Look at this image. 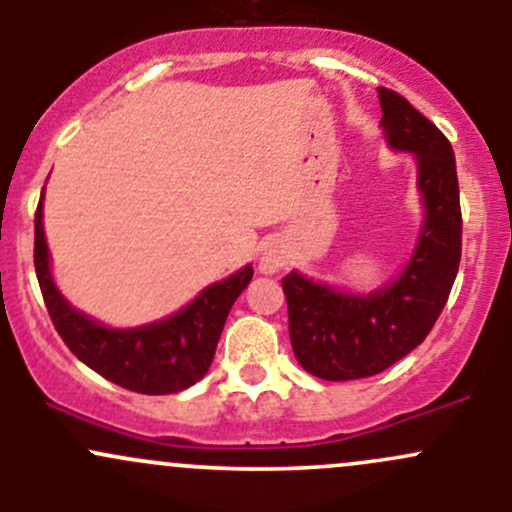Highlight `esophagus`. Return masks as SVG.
I'll use <instances>...</instances> for the list:
<instances>
[{
	"label": "esophagus",
	"mask_w": 512,
	"mask_h": 512,
	"mask_svg": "<svg viewBox=\"0 0 512 512\" xmlns=\"http://www.w3.org/2000/svg\"><path fill=\"white\" fill-rule=\"evenodd\" d=\"M282 267H285V257H282V252L275 250V247H270V250L260 257V270L265 272V275H275Z\"/></svg>",
	"instance_id": "obj_1"
}]
</instances>
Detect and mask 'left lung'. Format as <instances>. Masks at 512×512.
I'll return each instance as SVG.
<instances>
[{
  "mask_svg": "<svg viewBox=\"0 0 512 512\" xmlns=\"http://www.w3.org/2000/svg\"><path fill=\"white\" fill-rule=\"evenodd\" d=\"M379 101L389 146L416 156L426 220L406 270L379 292H337L299 272L282 280L294 356L324 381L381 374L416 349L446 307L461 262L463 220L451 143L396 91L379 86Z\"/></svg>",
  "mask_w": 512,
  "mask_h": 512,
  "instance_id": "left-lung-1",
  "label": "left lung"
}]
</instances>
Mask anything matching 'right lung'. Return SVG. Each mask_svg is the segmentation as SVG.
Wrapping results in <instances>:
<instances>
[{
    "instance_id": "right-lung-1",
    "label": "right lung",
    "mask_w": 512,
    "mask_h": 512,
    "mask_svg": "<svg viewBox=\"0 0 512 512\" xmlns=\"http://www.w3.org/2000/svg\"><path fill=\"white\" fill-rule=\"evenodd\" d=\"M34 267L49 317L66 347L103 379L151 396L183 391L208 374L230 307L252 280V265H247L203 289L188 307L163 322L108 329L76 312L51 280L41 200L34 215Z\"/></svg>"
}]
</instances>
